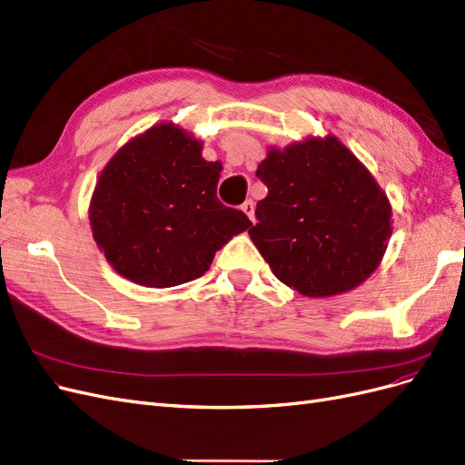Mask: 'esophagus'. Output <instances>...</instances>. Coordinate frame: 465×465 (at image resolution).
<instances>
[{
  "instance_id": "obj_1",
  "label": "esophagus",
  "mask_w": 465,
  "mask_h": 465,
  "mask_svg": "<svg viewBox=\"0 0 465 465\" xmlns=\"http://www.w3.org/2000/svg\"><path fill=\"white\" fill-rule=\"evenodd\" d=\"M242 211L248 215V219H250L252 223H256V203H254V202L246 200V202L242 203Z\"/></svg>"
}]
</instances>
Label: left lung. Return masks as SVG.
Wrapping results in <instances>:
<instances>
[{"label":"left lung","instance_id":"1","mask_svg":"<svg viewBox=\"0 0 465 465\" xmlns=\"http://www.w3.org/2000/svg\"><path fill=\"white\" fill-rule=\"evenodd\" d=\"M256 176L267 195L248 234L281 283L304 297H331L376 270L391 236V207L340 139L272 149Z\"/></svg>","mask_w":465,"mask_h":465}]
</instances>
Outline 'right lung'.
Segmentation results:
<instances>
[{
  "mask_svg": "<svg viewBox=\"0 0 465 465\" xmlns=\"http://www.w3.org/2000/svg\"><path fill=\"white\" fill-rule=\"evenodd\" d=\"M221 163L174 124L125 143L98 178L89 221L108 263L137 285L164 289L202 277L215 252L252 227L217 198Z\"/></svg>",
  "mask_w": 465,
  "mask_h": 465,
  "instance_id": "obj_1",
  "label": "right lung"
}]
</instances>
